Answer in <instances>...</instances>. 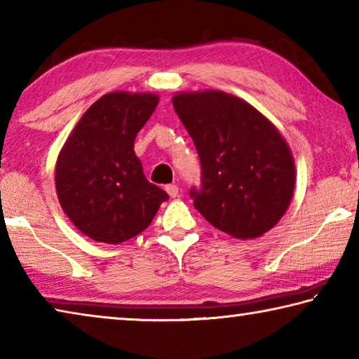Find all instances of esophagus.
Instances as JSON below:
<instances>
[{
  "instance_id": "esophagus-1",
  "label": "esophagus",
  "mask_w": 359,
  "mask_h": 359,
  "mask_svg": "<svg viewBox=\"0 0 359 359\" xmlns=\"http://www.w3.org/2000/svg\"><path fill=\"white\" fill-rule=\"evenodd\" d=\"M165 190H166V193H168L171 198H177V196H179V187H177V185H174V184L166 185Z\"/></svg>"
}]
</instances>
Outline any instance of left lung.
<instances>
[{
	"label": "left lung",
	"instance_id": "obj_1",
	"mask_svg": "<svg viewBox=\"0 0 359 359\" xmlns=\"http://www.w3.org/2000/svg\"><path fill=\"white\" fill-rule=\"evenodd\" d=\"M172 106L201 161L196 210L212 226L238 239L267 233L294 193V160L274 125L247 101L218 90L184 92Z\"/></svg>",
	"mask_w": 359,
	"mask_h": 359
}]
</instances>
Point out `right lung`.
Instances as JSON below:
<instances>
[{
    "mask_svg": "<svg viewBox=\"0 0 359 359\" xmlns=\"http://www.w3.org/2000/svg\"><path fill=\"white\" fill-rule=\"evenodd\" d=\"M158 95L112 92L93 102L66 139L55 165L58 201L90 239L120 244L149 226L165 190L145 179L135 139Z\"/></svg>",
    "mask_w": 359,
    "mask_h": 359,
    "instance_id": "add662e5",
    "label": "right lung"
}]
</instances>
